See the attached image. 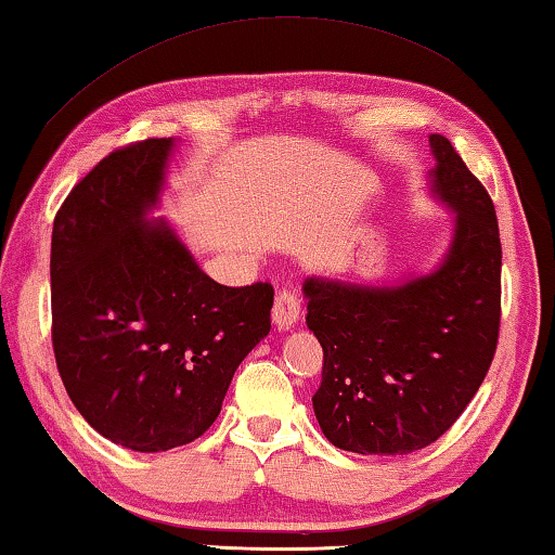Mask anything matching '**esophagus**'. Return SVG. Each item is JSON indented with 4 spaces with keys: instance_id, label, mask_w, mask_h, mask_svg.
I'll return each instance as SVG.
<instances>
[{
    "instance_id": "obj_1",
    "label": "esophagus",
    "mask_w": 555,
    "mask_h": 555,
    "mask_svg": "<svg viewBox=\"0 0 555 555\" xmlns=\"http://www.w3.org/2000/svg\"><path fill=\"white\" fill-rule=\"evenodd\" d=\"M300 315V300L294 291H281L274 300V311H271V323L276 331H288Z\"/></svg>"
}]
</instances>
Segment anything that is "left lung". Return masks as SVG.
<instances>
[{"mask_svg": "<svg viewBox=\"0 0 555 555\" xmlns=\"http://www.w3.org/2000/svg\"><path fill=\"white\" fill-rule=\"evenodd\" d=\"M430 193L453 218L440 264L397 286L306 279V325L323 347L313 411L335 448L406 455L434 443L480 389L500 337L502 244L490 193L430 134Z\"/></svg>", "mask_w": 555, "mask_h": 555, "instance_id": "8db88e82", "label": "left lung"}]
</instances>
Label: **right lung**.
<instances>
[{
  "label": "right lung",
  "instance_id": "add662e5",
  "mask_svg": "<svg viewBox=\"0 0 555 555\" xmlns=\"http://www.w3.org/2000/svg\"><path fill=\"white\" fill-rule=\"evenodd\" d=\"M173 139L117 149L53 220L51 313L61 379L100 436L162 453L212 426L234 370L269 335L271 284L222 286L164 218Z\"/></svg>",
  "mask_w": 555,
  "mask_h": 555
}]
</instances>
